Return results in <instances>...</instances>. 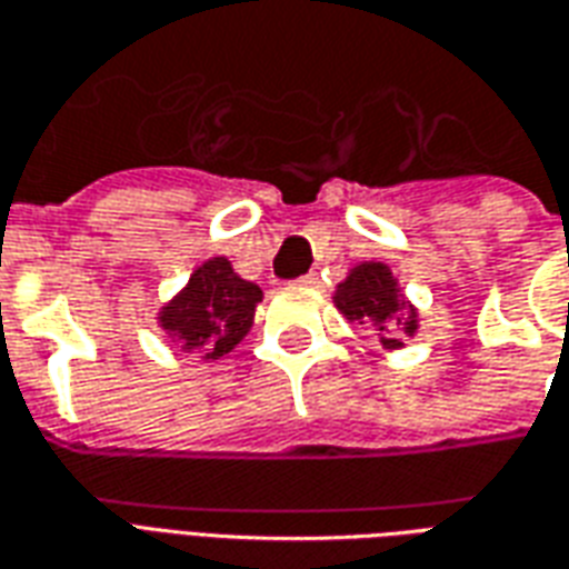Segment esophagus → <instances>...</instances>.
Wrapping results in <instances>:
<instances>
[{
  "label": "esophagus",
  "mask_w": 569,
  "mask_h": 569,
  "mask_svg": "<svg viewBox=\"0 0 569 569\" xmlns=\"http://www.w3.org/2000/svg\"><path fill=\"white\" fill-rule=\"evenodd\" d=\"M296 286H301V289H317V286H320V277H317V273H305V277H298Z\"/></svg>",
  "instance_id": "obj_1"
}]
</instances>
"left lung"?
Returning <instances> with one entry per match:
<instances>
[{
    "mask_svg": "<svg viewBox=\"0 0 569 569\" xmlns=\"http://www.w3.org/2000/svg\"><path fill=\"white\" fill-rule=\"evenodd\" d=\"M335 308L350 322L369 326L387 350H402L420 329L418 308L399 292V280L383 261H359L335 286Z\"/></svg>",
    "mask_w": 569,
    "mask_h": 569,
    "instance_id": "left-lung-1",
    "label": "left lung"
}]
</instances>
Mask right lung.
<instances>
[{
	"mask_svg": "<svg viewBox=\"0 0 569 569\" xmlns=\"http://www.w3.org/2000/svg\"><path fill=\"white\" fill-rule=\"evenodd\" d=\"M261 289L243 280L224 256L200 261L188 283L161 310L158 326L203 362L231 353L256 320Z\"/></svg>",
	"mask_w": 569,
	"mask_h": 569,
	"instance_id": "add662e5",
	"label": "right lung"
}]
</instances>
